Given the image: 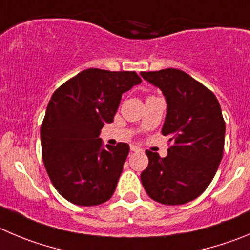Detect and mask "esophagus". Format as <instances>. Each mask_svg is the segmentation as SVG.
I'll use <instances>...</instances> for the list:
<instances>
[{
    "label": "esophagus",
    "mask_w": 250,
    "mask_h": 250,
    "mask_svg": "<svg viewBox=\"0 0 250 250\" xmlns=\"http://www.w3.org/2000/svg\"><path fill=\"white\" fill-rule=\"evenodd\" d=\"M130 150H132V151H141L142 149L139 148V146H130Z\"/></svg>",
    "instance_id": "esophagus-1"
}]
</instances>
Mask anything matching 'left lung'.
I'll list each match as a JSON object with an SVG mask.
<instances>
[{
  "instance_id": "left-lung-1",
  "label": "left lung",
  "mask_w": 250,
  "mask_h": 250,
  "mask_svg": "<svg viewBox=\"0 0 250 250\" xmlns=\"http://www.w3.org/2000/svg\"><path fill=\"white\" fill-rule=\"evenodd\" d=\"M167 100L163 136L170 137L167 155L146 150L149 164L142 184L154 201L184 205L211 184L225 148L226 123L218 100L206 86L179 69L141 72Z\"/></svg>"
}]
</instances>
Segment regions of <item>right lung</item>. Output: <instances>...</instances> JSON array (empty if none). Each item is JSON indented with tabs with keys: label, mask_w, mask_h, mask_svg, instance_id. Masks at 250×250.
<instances>
[{
	"label": "right lung",
	"mask_w": 250,
	"mask_h": 250,
	"mask_svg": "<svg viewBox=\"0 0 250 250\" xmlns=\"http://www.w3.org/2000/svg\"><path fill=\"white\" fill-rule=\"evenodd\" d=\"M142 83L136 71L87 69L51 96L41 127L44 167L58 192L79 206L113 195L129 146H104L100 133L113 122L122 93Z\"/></svg>",
	"instance_id": "obj_1"
}]
</instances>
